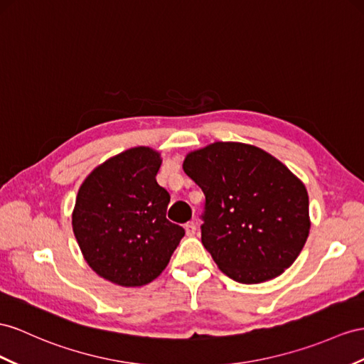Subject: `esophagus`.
<instances>
[{"label":"esophagus","mask_w":364,"mask_h":364,"mask_svg":"<svg viewBox=\"0 0 364 364\" xmlns=\"http://www.w3.org/2000/svg\"><path fill=\"white\" fill-rule=\"evenodd\" d=\"M184 229H186V235L188 237H193L195 232H197V226H195L193 223H186Z\"/></svg>","instance_id":"34e87169"}]
</instances>
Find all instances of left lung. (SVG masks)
Returning <instances> with one entry per match:
<instances>
[{"instance_id":"obj_1","label":"left lung","mask_w":364,"mask_h":364,"mask_svg":"<svg viewBox=\"0 0 364 364\" xmlns=\"http://www.w3.org/2000/svg\"><path fill=\"white\" fill-rule=\"evenodd\" d=\"M183 169L206 195L201 241L238 283L282 275L309 235L304 183L254 144L215 141L184 156Z\"/></svg>"}]
</instances>
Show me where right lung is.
<instances>
[{"label":"right lung","instance_id":"right-lung-1","mask_svg":"<svg viewBox=\"0 0 364 364\" xmlns=\"http://www.w3.org/2000/svg\"><path fill=\"white\" fill-rule=\"evenodd\" d=\"M161 154L138 146L98 164L78 189L72 229L93 272L138 287L169 264L184 229L166 218L171 195L156 183Z\"/></svg>","mask_w":364,"mask_h":364}]
</instances>
